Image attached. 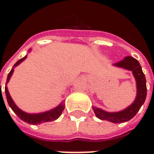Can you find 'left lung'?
<instances>
[{"mask_svg": "<svg viewBox=\"0 0 154 154\" xmlns=\"http://www.w3.org/2000/svg\"><path fill=\"white\" fill-rule=\"evenodd\" d=\"M115 67L132 71V73L136 81L137 94L134 102L130 106L117 112H108L97 107H92L95 115L98 119L107 120L112 123H124L131 119L138 113L143 104L144 103L147 96L146 78L143 72L142 67L135 58L127 56L123 60L113 64Z\"/></svg>", "mask_w": 154, "mask_h": 154, "instance_id": "obj_1", "label": "left lung"}]
</instances>
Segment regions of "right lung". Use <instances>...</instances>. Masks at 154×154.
<instances>
[{
  "label": "right lung",
  "instance_id": "add662e5",
  "mask_svg": "<svg viewBox=\"0 0 154 154\" xmlns=\"http://www.w3.org/2000/svg\"><path fill=\"white\" fill-rule=\"evenodd\" d=\"M31 49H29V52H30ZM27 55H25V57H22L21 59H20L17 61L15 63V65L13 66L11 68V72H9L8 76H7V80H6V85L9 82V81L11 77L12 74L14 72V69L15 67H17L19 64H20L23 61L26 59ZM1 83V82H0ZM5 96H6V99H7V102H8L9 106L11 108L12 110L15 113V115L18 116L20 119H21L23 121L27 122L29 124H32V125H38V124H42L44 122H48V121H53L59 118V116L62 115L63 111L64 110V107L65 105L62 101L57 106H56L52 110H48V111H44V112H41V113H37V114H30V113H26L25 111H23L19 108L15 103L14 102V100L11 97V95L9 93L8 88L7 86H5Z\"/></svg>",
  "mask_w": 154,
  "mask_h": 154
}]
</instances>
